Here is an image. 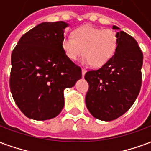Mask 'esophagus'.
<instances>
[{
	"mask_svg": "<svg viewBox=\"0 0 151 151\" xmlns=\"http://www.w3.org/2000/svg\"><path fill=\"white\" fill-rule=\"evenodd\" d=\"M86 72V69H81V73H82V77H84Z\"/></svg>",
	"mask_w": 151,
	"mask_h": 151,
	"instance_id": "34e87169",
	"label": "esophagus"
}]
</instances>
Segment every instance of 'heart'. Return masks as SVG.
<instances>
[{
  "instance_id": "1",
  "label": "heart",
  "mask_w": 151,
  "mask_h": 151,
  "mask_svg": "<svg viewBox=\"0 0 151 151\" xmlns=\"http://www.w3.org/2000/svg\"><path fill=\"white\" fill-rule=\"evenodd\" d=\"M118 46V37L111 29L82 25L73 30L72 37H65L61 47L68 58L78 60L83 55L82 62L94 67L102 66L112 58Z\"/></svg>"
}]
</instances>
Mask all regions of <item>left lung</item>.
<instances>
[{
	"mask_svg": "<svg viewBox=\"0 0 151 151\" xmlns=\"http://www.w3.org/2000/svg\"><path fill=\"white\" fill-rule=\"evenodd\" d=\"M114 29H120L114 25ZM118 46L109 61L85 74L89 83L86 105L101 121H112L124 114L136 100L142 86L143 54L138 42L124 31L117 32Z\"/></svg>",
	"mask_w": 151,
	"mask_h": 151,
	"instance_id": "8db88e82",
	"label": "left lung"
}]
</instances>
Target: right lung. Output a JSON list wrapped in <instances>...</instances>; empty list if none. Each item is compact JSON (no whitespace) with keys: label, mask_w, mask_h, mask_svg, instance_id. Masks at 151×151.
Instances as JSON below:
<instances>
[{"label":"right lung","mask_w":151,"mask_h":151,"mask_svg":"<svg viewBox=\"0 0 151 151\" xmlns=\"http://www.w3.org/2000/svg\"><path fill=\"white\" fill-rule=\"evenodd\" d=\"M64 22H43L24 33L11 56L9 86L13 100L27 118L44 121L64 107V90L81 78V68L61 47Z\"/></svg>","instance_id":"right-lung-1"}]
</instances>
